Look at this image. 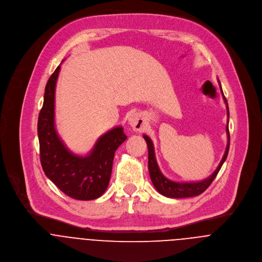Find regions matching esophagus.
Segmentation results:
<instances>
[{"instance_id": "obj_1", "label": "esophagus", "mask_w": 262, "mask_h": 262, "mask_svg": "<svg viewBox=\"0 0 262 262\" xmlns=\"http://www.w3.org/2000/svg\"><path fill=\"white\" fill-rule=\"evenodd\" d=\"M128 124L135 132H141L145 126L144 117L140 113H134L128 118Z\"/></svg>"}]
</instances>
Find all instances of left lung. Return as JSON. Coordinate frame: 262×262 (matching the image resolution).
<instances>
[{"instance_id":"8db88e82","label":"left lung","mask_w":262,"mask_h":262,"mask_svg":"<svg viewBox=\"0 0 262 262\" xmlns=\"http://www.w3.org/2000/svg\"><path fill=\"white\" fill-rule=\"evenodd\" d=\"M220 82V80H219ZM221 85V82H220ZM221 90H222V85H221ZM222 94L224 96V100L225 103L227 104V111H228V124H227V135H228V145H227V149L225 152V155L220 163V165L217 166V168L215 169V171L208 177L207 179L200 181V182H195V183H179V182H173L170 181L168 179H166L162 172L159 169V166L157 164L156 161V157H155V152H154V146L152 143V140L148 137V136H143L145 141L147 142V146H148V167H149V173H150V178L151 181L155 187V189L163 196L168 197V198H189V197H195L198 196L200 194H202L213 182V180L215 179V177L217 176L219 171L221 170L224 162L226 161L227 157H228V153H229V149H230V132H229V117H230V112H229V105L227 102V99L224 95V92L222 90Z\"/></svg>"}]
</instances>
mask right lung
Returning a JSON list of instances; mask_svg holds the SVG:
<instances>
[{
  "mask_svg": "<svg viewBox=\"0 0 262 262\" xmlns=\"http://www.w3.org/2000/svg\"><path fill=\"white\" fill-rule=\"evenodd\" d=\"M60 65L50 76L37 121L40 163L45 174L67 196L76 200H94L106 191L114 154L126 140L122 126L99 138L86 156L70 152L55 128V89Z\"/></svg>",
  "mask_w": 262,
  "mask_h": 262,
  "instance_id": "right-lung-1",
  "label": "right lung"
}]
</instances>
